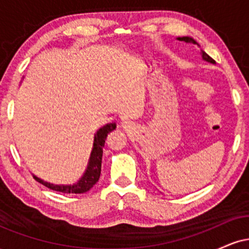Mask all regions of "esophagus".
Segmentation results:
<instances>
[{"label": "esophagus", "mask_w": 249, "mask_h": 249, "mask_svg": "<svg viewBox=\"0 0 249 249\" xmlns=\"http://www.w3.org/2000/svg\"><path fill=\"white\" fill-rule=\"evenodd\" d=\"M122 127L123 128H127L128 127V123L127 122H123L122 123Z\"/></svg>", "instance_id": "esophagus-1"}]
</instances>
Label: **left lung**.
Returning a JSON list of instances; mask_svg holds the SVG:
<instances>
[{
	"label": "left lung",
	"mask_w": 249,
	"mask_h": 249,
	"mask_svg": "<svg viewBox=\"0 0 249 249\" xmlns=\"http://www.w3.org/2000/svg\"><path fill=\"white\" fill-rule=\"evenodd\" d=\"M177 39H178V41H184V42H186V43H193V44H196V45H198V47H200V45L198 44V42H196V39L192 38V37H190V36L177 37ZM200 55H201L202 59H204V61L211 63V64H215V61H214L213 58H211V57L208 56L204 50H200Z\"/></svg>",
	"instance_id": "left-lung-1"
}]
</instances>
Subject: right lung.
Returning <instances> with one entry per match:
<instances>
[{
  "label": "right lung",
  "mask_w": 249,
  "mask_h": 249,
  "mask_svg": "<svg viewBox=\"0 0 249 249\" xmlns=\"http://www.w3.org/2000/svg\"><path fill=\"white\" fill-rule=\"evenodd\" d=\"M115 128L116 123H108V124L104 125V126L99 128V130L95 133L92 150H91L90 157H89L87 168H85L83 176L77 180L75 184H53V182L44 181V180L38 178L35 174H34V178H35L38 182H41L42 185L50 188V190L57 191V192L76 194L88 192L90 188L93 187V185L98 181L99 177H101L103 147H104L107 134L112 132Z\"/></svg>",
  "instance_id": "add662e5"
}]
</instances>
